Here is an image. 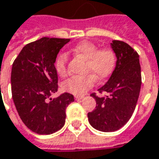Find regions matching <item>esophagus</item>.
<instances>
[{"mask_svg": "<svg viewBox=\"0 0 159 159\" xmlns=\"http://www.w3.org/2000/svg\"><path fill=\"white\" fill-rule=\"evenodd\" d=\"M84 96H75V99L76 101H79V100H82V99H84Z\"/></svg>", "mask_w": 159, "mask_h": 159, "instance_id": "1", "label": "esophagus"}]
</instances>
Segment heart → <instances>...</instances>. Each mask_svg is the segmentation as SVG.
Here are the masks:
<instances>
[{
	"instance_id": "1",
	"label": "heart",
	"mask_w": 159,
	"mask_h": 159,
	"mask_svg": "<svg viewBox=\"0 0 159 159\" xmlns=\"http://www.w3.org/2000/svg\"><path fill=\"white\" fill-rule=\"evenodd\" d=\"M70 52L74 56L87 60L85 73H88L89 75L73 76L66 80L62 84V89L69 93L75 96L84 95L88 89L93 87L96 78L98 80L104 79L115 69L116 56L111 48H98V46L95 43L83 41L72 47ZM67 61L68 57L66 53H61L57 58L56 70L61 76H64L67 74Z\"/></svg>"
}]
</instances>
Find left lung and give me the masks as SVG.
<instances>
[{"instance_id": "1", "label": "left lung", "mask_w": 159, "mask_h": 159, "mask_svg": "<svg viewBox=\"0 0 159 159\" xmlns=\"http://www.w3.org/2000/svg\"><path fill=\"white\" fill-rule=\"evenodd\" d=\"M111 48L116 53V68L110 79L98 89L105 97L90 96L96 99L97 106L88 113L90 125L103 132L116 131L129 120L138 102L141 88V67L139 56L129 44L114 40Z\"/></svg>"}]
</instances>
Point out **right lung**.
I'll return each mask as SVG.
<instances>
[{
	"mask_svg": "<svg viewBox=\"0 0 159 159\" xmlns=\"http://www.w3.org/2000/svg\"><path fill=\"white\" fill-rule=\"evenodd\" d=\"M70 39L43 37L25 45L14 61L11 71L12 98L24 125L34 133L49 135L65 124L66 108L74 102L65 93L51 98L58 89L55 62Z\"/></svg>",
	"mask_w": 159,
	"mask_h": 159,
	"instance_id": "1",
	"label": "right lung"
}]
</instances>
